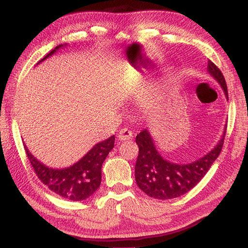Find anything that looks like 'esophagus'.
I'll list each match as a JSON object with an SVG mask.
<instances>
[{
	"instance_id": "esophagus-1",
	"label": "esophagus",
	"mask_w": 248,
	"mask_h": 248,
	"mask_svg": "<svg viewBox=\"0 0 248 248\" xmlns=\"http://www.w3.org/2000/svg\"><path fill=\"white\" fill-rule=\"evenodd\" d=\"M117 138H118V140L120 141L130 140L132 138V132L128 129H121L118 134H117Z\"/></svg>"
}]
</instances>
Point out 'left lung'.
I'll use <instances>...</instances> for the list:
<instances>
[{
  "instance_id": "obj_1",
  "label": "left lung",
  "mask_w": 248,
  "mask_h": 248,
  "mask_svg": "<svg viewBox=\"0 0 248 248\" xmlns=\"http://www.w3.org/2000/svg\"><path fill=\"white\" fill-rule=\"evenodd\" d=\"M208 72L215 78L229 98L228 86L220 69L208 61ZM225 131L215 149L203 157L189 164H175L166 161L157 152L150 132L144 129L138 134L136 142L139 146L134 176L140 189L155 199L166 200L177 198L191 190L204 177L216 161L223 146Z\"/></svg>"
}]
</instances>
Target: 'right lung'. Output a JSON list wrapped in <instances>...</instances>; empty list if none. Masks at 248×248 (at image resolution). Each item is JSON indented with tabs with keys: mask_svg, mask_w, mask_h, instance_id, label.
<instances>
[{
	"mask_svg": "<svg viewBox=\"0 0 248 248\" xmlns=\"http://www.w3.org/2000/svg\"><path fill=\"white\" fill-rule=\"evenodd\" d=\"M61 47H63V45L57 46L38 63L52 56ZM114 144L115 136L98 142L78 162L66 169H51L46 166L29 152L26 145H24V148L33 170L44 185L62 198L81 201L89 198L98 189L102 182V165L108 153L114 148Z\"/></svg>",
	"mask_w": 248,
	"mask_h": 248,
	"instance_id": "add662e5",
	"label": "right lung"
}]
</instances>
